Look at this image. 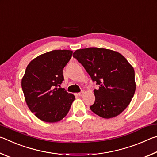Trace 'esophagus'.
I'll use <instances>...</instances> for the list:
<instances>
[{"label":"esophagus","instance_id":"esophagus-1","mask_svg":"<svg viewBox=\"0 0 157 157\" xmlns=\"http://www.w3.org/2000/svg\"><path fill=\"white\" fill-rule=\"evenodd\" d=\"M83 94H84V91H81V92L78 93V96H82V95H83Z\"/></svg>","mask_w":157,"mask_h":157}]
</instances>
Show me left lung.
I'll return each mask as SVG.
<instances>
[{"label": "left lung", "instance_id": "obj_1", "mask_svg": "<svg viewBox=\"0 0 157 157\" xmlns=\"http://www.w3.org/2000/svg\"><path fill=\"white\" fill-rule=\"evenodd\" d=\"M73 56L99 85L94 91L95 102L90 107L93 112L104 118L123 112L136 90L134 68L125 58L118 52L98 48L77 50Z\"/></svg>", "mask_w": 157, "mask_h": 157}]
</instances>
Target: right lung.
<instances>
[{"label":"right lung","instance_id":"obj_1","mask_svg":"<svg viewBox=\"0 0 157 157\" xmlns=\"http://www.w3.org/2000/svg\"><path fill=\"white\" fill-rule=\"evenodd\" d=\"M72 54L68 50H52L34 58L26 68L21 80L25 102L32 112L44 122L62 120L75 100L74 95L59 88L64 79L63 69Z\"/></svg>","mask_w":157,"mask_h":157}]
</instances>
